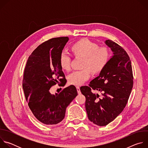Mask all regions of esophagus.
I'll use <instances>...</instances> for the list:
<instances>
[{
    "mask_svg": "<svg viewBox=\"0 0 148 148\" xmlns=\"http://www.w3.org/2000/svg\"><path fill=\"white\" fill-rule=\"evenodd\" d=\"M76 88H77V90L78 94H81V91H80V88H79V86H77V87H76Z\"/></svg>",
    "mask_w": 148,
    "mask_h": 148,
    "instance_id": "obj_1",
    "label": "esophagus"
}]
</instances>
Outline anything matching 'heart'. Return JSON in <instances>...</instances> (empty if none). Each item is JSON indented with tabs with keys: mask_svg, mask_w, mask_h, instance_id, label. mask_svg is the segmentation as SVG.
Returning a JSON list of instances; mask_svg holds the SVG:
<instances>
[{
	"mask_svg": "<svg viewBox=\"0 0 148 148\" xmlns=\"http://www.w3.org/2000/svg\"><path fill=\"white\" fill-rule=\"evenodd\" d=\"M70 50L75 57H82L81 70L75 71L69 75L68 81L74 86L81 85L88 80L91 75L100 73L106 67L110 58V51L107 47H98L95 42L88 39L82 38L74 43ZM71 59L70 56L62 52L59 57V64L65 71L71 69Z\"/></svg>",
	"mask_w": 148,
	"mask_h": 148,
	"instance_id": "b5f03b06",
	"label": "heart"
}]
</instances>
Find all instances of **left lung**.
I'll list each match as a JSON object with an SVG mask.
<instances>
[{
    "label": "left lung",
    "instance_id": "8db88e82",
    "mask_svg": "<svg viewBox=\"0 0 148 148\" xmlns=\"http://www.w3.org/2000/svg\"><path fill=\"white\" fill-rule=\"evenodd\" d=\"M113 56L89 86L80 87L86 97V109L89 120L98 126L114 121L123 110L134 84L131 62L126 51L111 40L105 41ZM101 92L100 96L94 91Z\"/></svg>",
    "mask_w": 148,
    "mask_h": 148
}]
</instances>
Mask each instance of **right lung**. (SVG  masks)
I'll list each match as a JSON object with an SVG mask.
<instances>
[{"mask_svg":"<svg viewBox=\"0 0 148 148\" xmlns=\"http://www.w3.org/2000/svg\"><path fill=\"white\" fill-rule=\"evenodd\" d=\"M68 37L53 38L40 45L29 57L25 69L23 89L34 116L45 125H56L64 118L68 105L77 95L71 85L58 94L50 89L67 80L59 64V57L69 41Z\"/></svg>","mask_w":148,"mask_h":148,"instance_id":"add662e5","label":"right lung"}]
</instances>
